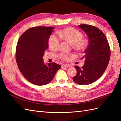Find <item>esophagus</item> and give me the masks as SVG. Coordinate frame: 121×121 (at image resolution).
Wrapping results in <instances>:
<instances>
[{
  "instance_id": "obj_1",
  "label": "esophagus",
  "mask_w": 121,
  "mask_h": 121,
  "mask_svg": "<svg viewBox=\"0 0 121 121\" xmlns=\"http://www.w3.org/2000/svg\"><path fill=\"white\" fill-rule=\"evenodd\" d=\"M69 65L68 64H63L61 65V68H65V67H69Z\"/></svg>"
}]
</instances>
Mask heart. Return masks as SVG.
<instances>
[{"instance_id": "1", "label": "heart", "mask_w": 121, "mask_h": 121, "mask_svg": "<svg viewBox=\"0 0 121 121\" xmlns=\"http://www.w3.org/2000/svg\"><path fill=\"white\" fill-rule=\"evenodd\" d=\"M57 34L60 37L56 34H52L50 36L48 39V46L49 48L54 50L57 49L59 47L60 39L67 40L72 43V46L75 49L81 51L85 48L87 45V41L83 38L82 33L74 28L69 27L63 30L58 31ZM72 54H67L60 53L57 56L63 60H69L72 57Z\"/></svg>"}]
</instances>
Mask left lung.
<instances>
[{
	"mask_svg": "<svg viewBox=\"0 0 121 121\" xmlns=\"http://www.w3.org/2000/svg\"><path fill=\"white\" fill-rule=\"evenodd\" d=\"M86 33L89 39L87 48L84 52L85 64L82 68L75 65L77 74L73 78L79 85H88L96 81L107 69L111 56L108 40L99 29L89 25L78 26Z\"/></svg>",
	"mask_w": 121,
	"mask_h": 121,
	"instance_id": "left-lung-1",
	"label": "left lung"
}]
</instances>
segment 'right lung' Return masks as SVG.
I'll return each instance as SVG.
<instances>
[{"label":"right lung","instance_id":"right-lung-1","mask_svg":"<svg viewBox=\"0 0 121 121\" xmlns=\"http://www.w3.org/2000/svg\"><path fill=\"white\" fill-rule=\"evenodd\" d=\"M53 30V27H32L26 31L17 41L16 58L18 68L24 77L34 85L48 84L61 68L55 63L45 65L42 58Z\"/></svg>","mask_w":121,"mask_h":121}]
</instances>
